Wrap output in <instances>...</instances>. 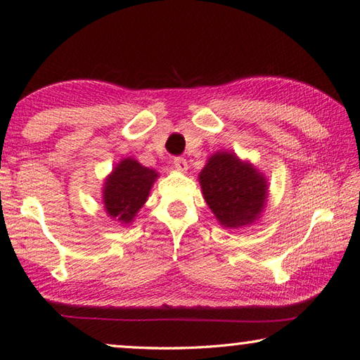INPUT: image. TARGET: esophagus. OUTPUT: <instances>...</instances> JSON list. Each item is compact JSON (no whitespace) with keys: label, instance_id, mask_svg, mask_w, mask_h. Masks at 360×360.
<instances>
[{"label":"esophagus","instance_id":"34e87169","mask_svg":"<svg viewBox=\"0 0 360 360\" xmlns=\"http://www.w3.org/2000/svg\"><path fill=\"white\" fill-rule=\"evenodd\" d=\"M172 163H174V167L177 171H181V172H185L186 169H188V161L183 158V157H174V160H172Z\"/></svg>","mask_w":360,"mask_h":360}]
</instances>
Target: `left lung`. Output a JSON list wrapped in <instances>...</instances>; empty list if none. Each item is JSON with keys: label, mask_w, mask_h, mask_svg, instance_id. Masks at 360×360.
<instances>
[{"label": "left lung", "mask_w": 360, "mask_h": 360, "mask_svg": "<svg viewBox=\"0 0 360 360\" xmlns=\"http://www.w3.org/2000/svg\"><path fill=\"white\" fill-rule=\"evenodd\" d=\"M199 180L208 207L226 229L252 224L262 211L267 195L266 179L233 153L212 155Z\"/></svg>", "instance_id": "obj_1"}]
</instances>
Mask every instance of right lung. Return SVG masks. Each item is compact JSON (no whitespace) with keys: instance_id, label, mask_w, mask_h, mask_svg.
Returning <instances> with one entry per match:
<instances>
[{"instance_id":"add662e5","label":"right lung","mask_w":360,"mask_h":360,"mask_svg":"<svg viewBox=\"0 0 360 360\" xmlns=\"http://www.w3.org/2000/svg\"><path fill=\"white\" fill-rule=\"evenodd\" d=\"M157 172L148 169L136 160H122L105 181L104 205L107 214L115 221L129 224L148 200Z\"/></svg>"}]
</instances>
